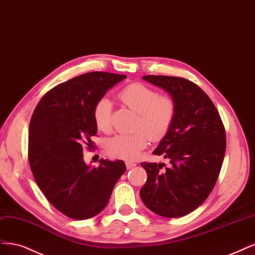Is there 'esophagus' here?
Wrapping results in <instances>:
<instances>
[{
	"mask_svg": "<svg viewBox=\"0 0 255 255\" xmlns=\"http://www.w3.org/2000/svg\"><path fill=\"white\" fill-rule=\"evenodd\" d=\"M126 165H127V169H133L134 168V166H136L137 164L135 163V162H131V161H127L126 162Z\"/></svg>",
	"mask_w": 255,
	"mask_h": 255,
	"instance_id": "esophagus-1",
	"label": "esophagus"
}]
</instances>
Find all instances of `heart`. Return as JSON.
I'll return each mask as SVG.
<instances>
[{
    "label": "heart",
    "instance_id": "1",
    "mask_svg": "<svg viewBox=\"0 0 255 255\" xmlns=\"http://www.w3.org/2000/svg\"><path fill=\"white\" fill-rule=\"evenodd\" d=\"M119 100L138 114L133 134H118L107 144L110 156L134 160L147 145V138L159 141L169 133L176 115V103L171 96L159 95L141 83H131L118 93ZM93 116L97 128L108 133L112 128V103L102 98L95 104ZM143 131L141 132V130Z\"/></svg>",
    "mask_w": 255,
    "mask_h": 255
}]
</instances>
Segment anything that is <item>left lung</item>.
<instances>
[{"mask_svg": "<svg viewBox=\"0 0 255 255\" xmlns=\"http://www.w3.org/2000/svg\"><path fill=\"white\" fill-rule=\"evenodd\" d=\"M170 94L176 115L169 133L153 154L164 163L142 162L147 180L140 190L143 204L163 217H181L208 198L221 172L226 152V131L208 95L187 79L170 76L142 77Z\"/></svg>", "mask_w": 255, "mask_h": 255, "instance_id": "1", "label": "left lung"}]
</instances>
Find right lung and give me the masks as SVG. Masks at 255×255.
Wrapping results in <instances>:
<instances>
[{
  "instance_id": "add662e5",
  "label": "right lung",
  "mask_w": 255,
  "mask_h": 255,
  "mask_svg": "<svg viewBox=\"0 0 255 255\" xmlns=\"http://www.w3.org/2000/svg\"><path fill=\"white\" fill-rule=\"evenodd\" d=\"M126 75L94 72L71 79L43 96L33 111L28 133V159L38 187L58 211L87 219L108 205L127 170L122 160L100 159L87 165L83 148L93 150L97 134L93 110Z\"/></svg>"
}]
</instances>
